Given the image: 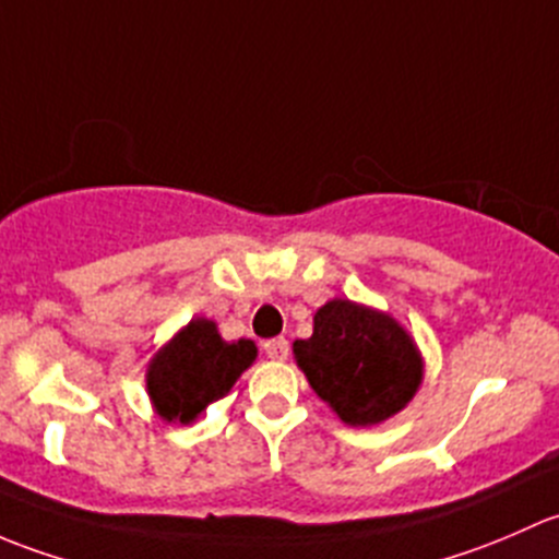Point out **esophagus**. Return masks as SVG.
<instances>
[{"instance_id": "esophagus-1", "label": "esophagus", "mask_w": 559, "mask_h": 559, "mask_svg": "<svg viewBox=\"0 0 559 559\" xmlns=\"http://www.w3.org/2000/svg\"><path fill=\"white\" fill-rule=\"evenodd\" d=\"M263 353H266V358L272 360H285L287 353H290V344H287L285 336L269 338V342H263Z\"/></svg>"}]
</instances>
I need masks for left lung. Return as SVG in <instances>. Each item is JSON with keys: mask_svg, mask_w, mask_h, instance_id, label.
<instances>
[{"mask_svg": "<svg viewBox=\"0 0 559 559\" xmlns=\"http://www.w3.org/2000/svg\"><path fill=\"white\" fill-rule=\"evenodd\" d=\"M314 393L347 425H377L401 412L423 382V360L390 314L328 301L309 338L293 344Z\"/></svg>", "mask_w": 559, "mask_h": 559, "instance_id": "obj_1", "label": "left lung"}]
</instances>
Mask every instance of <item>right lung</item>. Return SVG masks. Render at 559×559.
Here are the masks:
<instances>
[{
    "label": "right lung",
    "instance_id": "right-lung-1",
    "mask_svg": "<svg viewBox=\"0 0 559 559\" xmlns=\"http://www.w3.org/2000/svg\"><path fill=\"white\" fill-rule=\"evenodd\" d=\"M250 338L223 342L212 320H193L182 328L147 368V393L166 423H191L206 404L223 399L239 373L255 360Z\"/></svg>",
    "mask_w": 559,
    "mask_h": 559
}]
</instances>
